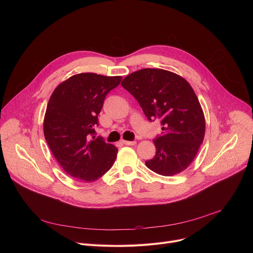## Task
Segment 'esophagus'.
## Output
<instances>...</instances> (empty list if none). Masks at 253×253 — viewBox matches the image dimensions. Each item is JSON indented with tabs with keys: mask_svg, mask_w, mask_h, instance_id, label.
Segmentation results:
<instances>
[{
	"mask_svg": "<svg viewBox=\"0 0 253 253\" xmlns=\"http://www.w3.org/2000/svg\"><path fill=\"white\" fill-rule=\"evenodd\" d=\"M122 143L125 144V145H135L136 141H127V140H123Z\"/></svg>",
	"mask_w": 253,
	"mask_h": 253,
	"instance_id": "esophagus-1",
	"label": "esophagus"
}]
</instances>
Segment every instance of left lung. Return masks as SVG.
I'll return each mask as SVG.
<instances>
[{
	"instance_id": "8db88e82",
	"label": "left lung",
	"mask_w": 253,
	"mask_h": 253,
	"mask_svg": "<svg viewBox=\"0 0 253 253\" xmlns=\"http://www.w3.org/2000/svg\"><path fill=\"white\" fill-rule=\"evenodd\" d=\"M121 86L139 103L149 121L158 119L161 134L154 139L155 156L145 162L157 174L172 176L185 170L203 142L205 119L189 83L162 69H141Z\"/></svg>"
}]
</instances>
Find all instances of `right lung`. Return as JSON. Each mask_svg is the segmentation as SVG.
I'll return each instance as SVG.
<instances>
[{
    "label": "right lung",
    "mask_w": 253,
    "mask_h": 253,
    "mask_svg": "<svg viewBox=\"0 0 253 253\" xmlns=\"http://www.w3.org/2000/svg\"><path fill=\"white\" fill-rule=\"evenodd\" d=\"M121 80L120 76L81 73L54 90L45 114L44 135L54 157L70 176L91 182L113 166L118 149L102 137H90L96 134L106 95Z\"/></svg>",
    "instance_id": "right-lung-1"
}]
</instances>
